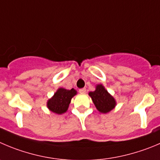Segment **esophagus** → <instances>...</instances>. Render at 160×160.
<instances>
[{
	"mask_svg": "<svg viewBox=\"0 0 160 160\" xmlns=\"http://www.w3.org/2000/svg\"><path fill=\"white\" fill-rule=\"evenodd\" d=\"M79 92H80V93H82V94L86 93V89H85V88H83V89H79Z\"/></svg>",
	"mask_w": 160,
	"mask_h": 160,
	"instance_id": "1",
	"label": "esophagus"
}]
</instances>
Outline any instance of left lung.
I'll return each instance as SVG.
<instances>
[{"instance_id":"1","label":"left lung","mask_w":160,"mask_h":160,"mask_svg":"<svg viewBox=\"0 0 160 160\" xmlns=\"http://www.w3.org/2000/svg\"><path fill=\"white\" fill-rule=\"evenodd\" d=\"M89 95L92 98L97 110L101 113H108L115 108L116 105L115 98L101 84L97 85L96 86V90L93 92H89Z\"/></svg>"}]
</instances>
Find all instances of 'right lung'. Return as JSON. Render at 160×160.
Listing matches in <instances>:
<instances>
[{
    "instance_id": "obj_1",
    "label": "right lung",
    "mask_w": 160,
    "mask_h": 160,
    "mask_svg": "<svg viewBox=\"0 0 160 160\" xmlns=\"http://www.w3.org/2000/svg\"><path fill=\"white\" fill-rule=\"evenodd\" d=\"M77 94V91L74 89L70 90L60 88L54 93L53 97L47 102V107L51 112L58 115H61L68 111L71 100L74 96Z\"/></svg>"
}]
</instances>
